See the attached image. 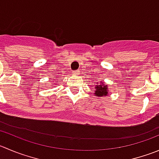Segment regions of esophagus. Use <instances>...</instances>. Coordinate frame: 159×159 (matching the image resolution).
I'll return each instance as SVG.
<instances>
[{
	"mask_svg": "<svg viewBox=\"0 0 159 159\" xmlns=\"http://www.w3.org/2000/svg\"><path fill=\"white\" fill-rule=\"evenodd\" d=\"M72 73L75 74V75H79V74L80 73V70H78V71H74V72H72Z\"/></svg>",
	"mask_w": 159,
	"mask_h": 159,
	"instance_id": "obj_1",
	"label": "esophagus"
}]
</instances>
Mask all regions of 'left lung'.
<instances>
[{"label":"left lung","instance_id":"left-lung-1","mask_svg":"<svg viewBox=\"0 0 159 159\" xmlns=\"http://www.w3.org/2000/svg\"><path fill=\"white\" fill-rule=\"evenodd\" d=\"M98 85H95L94 87V93L93 94L98 98H102V97H106L108 95V85H105L104 82H100L97 83Z\"/></svg>","mask_w":159,"mask_h":159}]
</instances>
